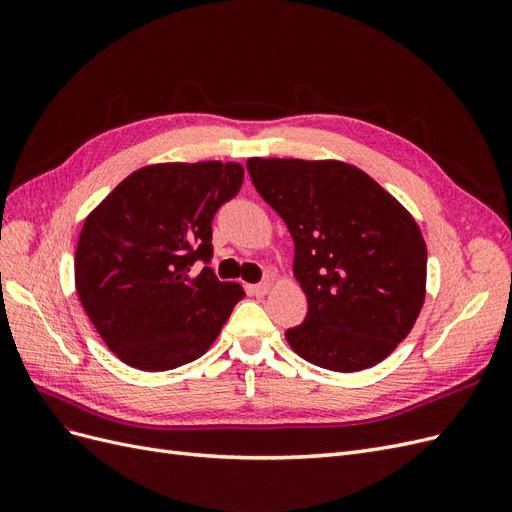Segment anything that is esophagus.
I'll list each match as a JSON object with an SVG mask.
<instances>
[{"instance_id": "1", "label": "esophagus", "mask_w": 512, "mask_h": 512, "mask_svg": "<svg viewBox=\"0 0 512 512\" xmlns=\"http://www.w3.org/2000/svg\"><path fill=\"white\" fill-rule=\"evenodd\" d=\"M271 290V284L269 282H262V284H256L254 288H252V292L256 294V297H265V294Z\"/></svg>"}]
</instances>
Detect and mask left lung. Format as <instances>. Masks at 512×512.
I'll use <instances>...</instances> for the list:
<instances>
[{"instance_id": "8db88e82", "label": "left lung", "mask_w": 512, "mask_h": 512, "mask_svg": "<svg viewBox=\"0 0 512 512\" xmlns=\"http://www.w3.org/2000/svg\"><path fill=\"white\" fill-rule=\"evenodd\" d=\"M247 173L294 241L307 316L286 331L290 348L344 374L386 359L425 301L427 245L412 215L337 160L250 158Z\"/></svg>"}]
</instances>
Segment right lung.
I'll return each instance as SVG.
<instances>
[{
  "mask_svg": "<svg viewBox=\"0 0 512 512\" xmlns=\"http://www.w3.org/2000/svg\"><path fill=\"white\" fill-rule=\"evenodd\" d=\"M241 183L237 162L153 164L87 215L74 254L76 292L126 365L168 371L196 361L243 299L239 284L207 267L211 222ZM196 261L206 265L200 274Z\"/></svg>",
  "mask_w": 512,
  "mask_h": 512,
  "instance_id": "add662e5",
  "label": "right lung"
}]
</instances>
